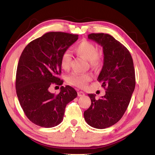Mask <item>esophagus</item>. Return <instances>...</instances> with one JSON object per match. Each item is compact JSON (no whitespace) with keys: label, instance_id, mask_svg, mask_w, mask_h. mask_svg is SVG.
<instances>
[{"label":"esophagus","instance_id":"obj_1","mask_svg":"<svg viewBox=\"0 0 155 155\" xmlns=\"http://www.w3.org/2000/svg\"><path fill=\"white\" fill-rule=\"evenodd\" d=\"M78 96L79 97H82V96H85V94L83 92V91H78Z\"/></svg>","mask_w":155,"mask_h":155}]
</instances>
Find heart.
<instances>
[{"label":"heart","mask_w":155,"mask_h":155,"mask_svg":"<svg viewBox=\"0 0 155 155\" xmlns=\"http://www.w3.org/2000/svg\"><path fill=\"white\" fill-rule=\"evenodd\" d=\"M75 51L78 55L87 59L91 67L98 68L103 64L102 57L97 53V47L87 41H82L75 47ZM72 56L69 51L67 50L62 53L60 59V65L65 71L70 68ZM91 80V75L89 74H79L73 73L67 78V81L69 84L78 87H84Z\"/></svg>","instance_id":"1"}]
</instances>
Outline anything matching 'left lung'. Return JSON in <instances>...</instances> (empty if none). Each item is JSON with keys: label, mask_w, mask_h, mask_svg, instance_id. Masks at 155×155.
Instances as JSON below:
<instances>
[{"label": "left lung", "mask_w": 155, "mask_h": 155, "mask_svg": "<svg viewBox=\"0 0 155 155\" xmlns=\"http://www.w3.org/2000/svg\"><path fill=\"white\" fill-rule=\"evenodd\" d=\"M87 37L103 48L104 64L97 81L106 91L98 100L95 94H88L91 106L84 116L91 127L104 129L118 122L129 105L136 84L133 60L127 48L110 35L91 33Z\"/></svg>", "instance_id": "left-lung-1"}]
</instances>
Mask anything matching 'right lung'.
Returning a JSON list of instances; mask_svg holds the SVG:
<instances>
[{
  "label": "right lung",
  "mask_w": 155,
  "mask_h": 155,
  "mask_svg": "<svg viewBox=\"0 0 155 155\" xmlns=\"http://www.w3.org/2000/svg\"><path fill=\"white\" fill-rule=\"evenodd\" d=\"M78 39V35L49 32L30 42L22 52L16 74V91L20 105L29 120L37 126L51 128L64 119L67 104L77 97L73 87H60L52 94L53 84L61 86L60 59L62 53Z\"/></svg>",
  "instance_id": "obj_1"
}]
</instances>
